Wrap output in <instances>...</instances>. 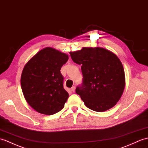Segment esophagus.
I'll list each match as a JSON object with an SVG mask.
<instances>
[{
	"label": "esophagus",
	"instance_id": "esophagus-1",
	"mask_svg": "<svg viewBox=\"0 0 148 148\" xmlns=\"http://www.w3.org/2000/svg\"><path fill=\"white\" fill-rule=\"evenodd\" d=\"M75 86H73L71 88V91H73V92H75Z\"/></svg>",
	"mask_w": 148,
	"mask_h": 148
}]
</instances>
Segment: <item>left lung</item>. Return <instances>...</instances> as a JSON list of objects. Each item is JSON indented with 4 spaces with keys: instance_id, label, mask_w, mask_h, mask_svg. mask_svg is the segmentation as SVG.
I'll list each match as a JSON object with an SVG mask.
<instances>
[{
    "instance_id": "obj_1",
    "label": "left lung",
    "mask_w": 148,
    "mask_h": 148,
    "mask_svg": "<svg viewBox=\"0 0 148 148\" xmlns=\"http://www.w3.org/2000/svg\"><path fill=\"white\" fill-rule=\"evenodd\" d=\"M72 59L81 65L82 82L75 89L84 105L95 112L114 106L125 88L122 64L114 53L102 48H86L70 53Z\"/></svg>"
}]
</instances>
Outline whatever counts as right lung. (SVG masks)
<instances>
[{
  "label": "right lung",
  "mask_w": 148,
  "mask_h": 148,
  "mask_svg": "<svg viewBox=\"0 0 148 148\" xmlns=\"http://www.w3.org/2000/svg\"><path fill=\"white\" fill-rule=\"evenodd\" d=\"M68 59L67 55L47 47L25 65L21 85L27 103L36 112L53 115L64 107L69 93L64 88L60 69Z\"/></svg>",
  "instance_id": "right-lung-1"
}]
</instances>
